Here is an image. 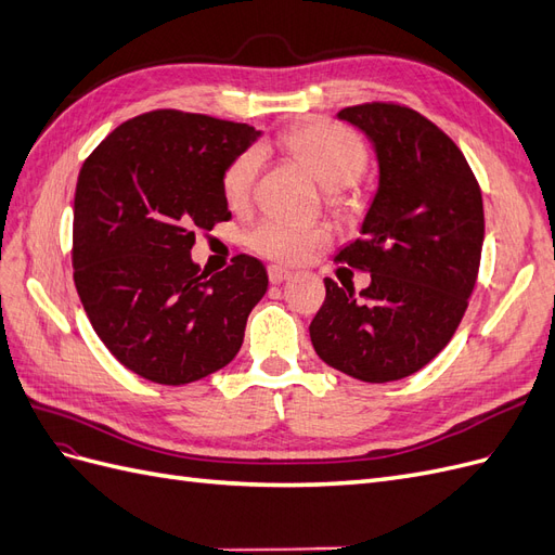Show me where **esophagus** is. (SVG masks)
Wrapping results in <instances>:
<instances>
[{"label": "esophagus", "instance_id": "1", "mask_svg": "<svg viewBox=\"0 0 555 555\" xmlns=\"http://www.w3.org/2000/svg\"><path fill=\"white\" fill-rule=\"evenodd\" d=\"M292 275V271H287V268L282 266H268V280H271V284H280Z\"/></svg>", "mask_w": 555, "mask_h": 555}]
</instances>
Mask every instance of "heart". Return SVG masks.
<instances>
[{"label": "heart", "mask_w": 555, "mask_h": 555, "mask_svg": "<svg viewBox=\"0 0 555 555\" xmlns=\"http://www.w3.org/2000/svg\"><path fill=\"white\" fill-rule=\"evenodd\" d=\"M280 147L298 159L312 178L328 192L354 184L367 166V150L354 131L328 120H310L289 129L280 139ZM261 169L259 150H247L231 162L222 190L231 208L245 206ZM247 245L266 259L284 263L306 261L314 249L328 243V233L319 227H306L278 217H266L247 231Z\"/></svg>", "instance_id": "1"}]
</instances>
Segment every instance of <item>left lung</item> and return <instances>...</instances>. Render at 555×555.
I'll return each instance as SVG.
<instances>
[{
  "instance_id": "1",
  "label": "left lung",
  "mask_w": 555,
  "mask_h": 555,
  "mask_svg": "<svg viewBox=\"0 0 555 555\" xmlns=\"http://www.w3.org/2000/svg\"><path fill=\"white\" fill-rule=\"evenodd\" d=\"M338 120L361 129L377 159L361 238L335 257L371 284L357 296L326 278L310 340L335 371L384 384L422 371L456 333L479 273L481 190L456 143L408 106H349Z\"/></svg>"
}]
</instances>
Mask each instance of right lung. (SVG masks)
Returning a JSON list of instances; mask_svg holds the SVG:
<instances>
[{
    "label": "right lung",
    "mask_w": 555,
    "mask_h": 555,
    "mask_svg": "<svg viewBox=\"0 0 555 555\" xmlns=\"http://www.w3.org/2000/svg\"><path fill=\"white\" fill-rule=\"evenodd\" d=\"M261 137L180 111L127 120L86 159L74 198V282L111 354L150 382L180 386L238 354L268 289L259 259L206 273L194 231L231 220L222 180Z\"/></svg>",
    "instance_id": "add662e5"
}]
</instances>
